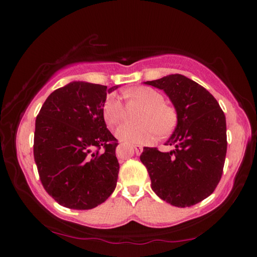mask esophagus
Returning a JSON list of instances; mask_svg holds the SVG:
<instances>
[{
    "label": "esophagus",
    "mask_w": 257,
    "mask_h": 257,
    "mask_svg": "<svg viewBox=\"0 0 257 257\" xmlns=\"http://www.w3.org/2000/svg\"><path fill=\"white\" fill-rule=\"evenodd\" d=\"M120 149H121V146H119L118 149H116V151H120ZM134 149H135V151H136V154H141L142 151H143V146H141V145H134Z\"/></svg>",
    "instance_id": "34e87169"
}]
</instances>
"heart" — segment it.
Returning <instances> with one entry per match:
<instances>
[{
  "mask_svg": "<svg viewBox=\"0 0 257 257\" xmlns=\"http://www.w3.org/2000/svg\"><path fill=\"white\" fill-rule=\"evenodd\" d=\"M123 95L145 107L138 116L141 123H125L116 130V137L121 142L127 144H149L156 136H168L176 128L178 123L177 108L165 103L163 94L159 90L142 86L133 90H125ZM102 114L108 127H115L124 120V106L115 94L107 95L104 99Z\"/></svg>",
  "mask_w": 257,
  "mask_h": 257,
  "instance_id": "b5f03b06",
  "label": "heart"
}]
</instances>
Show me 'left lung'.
Masks as SVG:
<instances>
[{
  "instance_id": "8db88e82",
  "label": "left lung",
  "mask_w": 257,
  "mask_h": 257,
  "mask_svg": "<svg viewBox=\"0 0 257 257\" xmlns=\"http://www.w3.org/2000/svg\"><path fill=\"white\" fill-rule=\"evenodd\" d=\"M145 84L163 89L178 111L171 152L144 147L141 155L158 196L173 206L195 205L220 182L227 154V124L219 103L203 86L182 75Z\"/></svg>"
}]
</instances>
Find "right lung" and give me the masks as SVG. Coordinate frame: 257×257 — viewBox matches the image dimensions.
Here are the masks:
<instances>
[{
  "label": "right lung",
  "instance_id": "obj_1",
  "mask_svg": "<svg viewBox=\"0 0 257 257\" xmlns=\"http://www.w3.org/2000/svg\"><path fill=\"white\" fill-rule=\"evenodd\" d=\"M116 87L73 81L54 90L35 122L34 159L46 193L60 205L90 210L115 189L118 139L102 106Z\"/></svg>",
  "mask_w": 257,
  "mask_h": 257
}]
</instances>
